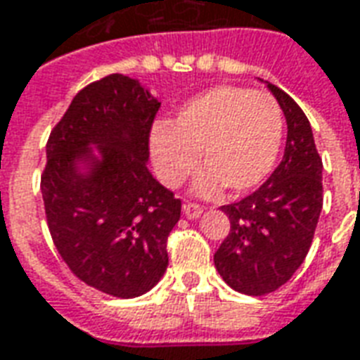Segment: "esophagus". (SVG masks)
Masks as SVG:
<instances>
[{
	"instance_id": "esophagus-1",
	"label": "esophagus",
	"mask_w": 360,
	"mask_h": 360,
	"mask_svg": "<svg viewBox=\"0 0 360 360\" xmlns=\"http://www.w3.org/2000/svg\"><path fill=\"white\" fill-rule=\"evenodd\" d=\"M183 212H185V216H187L188 219H196V218H200L202 208L195 202H187V204H183Z\"/></svg>"
}]
</instances>
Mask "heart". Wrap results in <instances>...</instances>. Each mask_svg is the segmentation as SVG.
I'll return each mask as SVG.
<instances>
[{"mask_svg":"<svg viewBox=\"0 0 360 360\" xmlns=\"http://www.w3.org/2000/svg\"><path fill=\"white\" fill-rule=\"evenodd\" d=\"M281 134L283 113L270 94L224 84L185 103L169 127H154L150 156L165 187L187 179L198 154L204 167L198 195H214L224 185L245 193L271 172Z\"/></svg>","mask_w":360,"mask_h":360,"instance_id":"obj_1","label":"heart"}]
</instances>
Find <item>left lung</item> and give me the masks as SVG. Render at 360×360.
Instances as JSON below:
<instances>
[{"mask_svg":"<svg viewBox=\"0 0 360 360\" xmlns=\"http://www.w3.org/2000/svg\"><path fill=\"white\" fill-rule=\"evenodd\" d=\"M287 121L283 160L243 200L221 206L229 235L214 255L227 285L266 295L287 283L310 249L322 212V160L307 115L291 96L268 82Z\"/></svg>","mask_w":360,"mask_h":360,"instance_id":"8db88e82","label":"left lung"}]
</instances>
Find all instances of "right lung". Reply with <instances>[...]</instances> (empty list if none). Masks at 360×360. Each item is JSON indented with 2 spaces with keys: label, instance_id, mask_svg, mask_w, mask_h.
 I'll return each instance as SVG.
<instances>
[{
  "label": "right lung",
  "instance_id": "right-lung-1",
  "mask_svg": "<svg viewBox=\"0 0 360 360\" xmlns=\"http://www.w3.org/2000/svg\"><path fill=\"white\" fill-rule=\"evenodd\" d=\"M158 110L136 79L108 75L75 96L46 146L40 188L53 245L81 281L119 299L162 279L181 218V200L146 165Z\"/></svg>",
  "mask_w": 360,
  "mask_h": 360
}]
</instances>
